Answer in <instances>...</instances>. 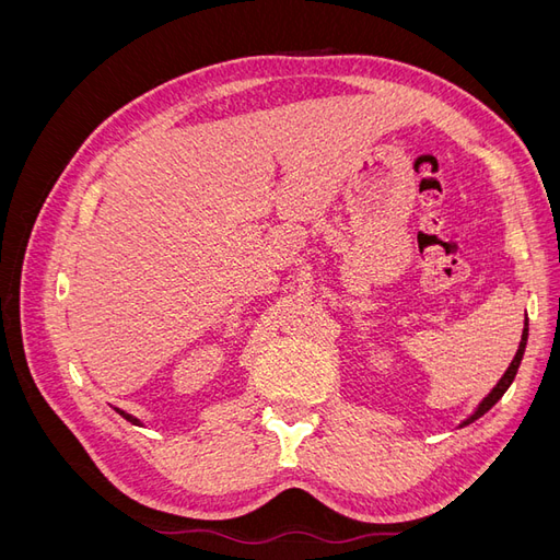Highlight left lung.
Masks as SVG:
<instances>
[{"mask_svg": "<svg viewBox=\"0 0 560 560\" xmlns=\"http://www.w3.org/2000/svg\"><path fill=\"white\" fill-rule=\"evenodd\" d=\"M525 343H528V317H525V322H523V334H521V343H518V350H516V354H514V360H512V364L506 366V371H504V376L498 381V385L490 389V393L483 397V401L477 406V411H474L467 420H463L460 422V428H465V425H469V422H474L477 418H481L486 411H490L493 409V406L502 399V395L506 393V389H510V385L514 383V378H516V371H518V366H521V360H523V352H525Z\"/></svg>", "mask_w": 560, "mask_h": 560, "instance_id": "obj_1", "label": "left lung"}]
</instances>
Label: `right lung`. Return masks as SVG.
<instances>
[{
	"label": "right lung",
	"instance_id": "right-lung-1",
	"mask_svg": "<svg viewBox=\"0 0 560 560\" xmlns=\"http://www.w3.org/2000/svg\"><path fill=\"white\" fill-rule=\"evenodd\" d=\"M116 411H118V413H121V416H124V418H126L128 422H132V425H140V420H138V418H135V416H130V413H126V411H121V409H116Z\"/></svg>",
	"mask_w": 560,
	"mask_h": 560
}]
</instances>
